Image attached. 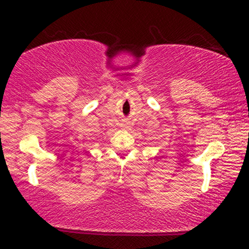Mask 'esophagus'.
Instances as JSON below:
<instances>
[{"instance_id": "obj_1", "label": "esophagus", "mask_w": 249, "mask_h": 249, "mask_svg": "<svg viewBox=\"0 0 249 249\" xmlns=\"http://www.w3.org/2000/svg\"><path fill=\"white\" fill-rule=\"evenodd\" d=\"M122 127H123V128H124V130H126V128H128V127H130V125H128V124H127V123H124V124H122Z\"/></svg>"}]
</instances>
